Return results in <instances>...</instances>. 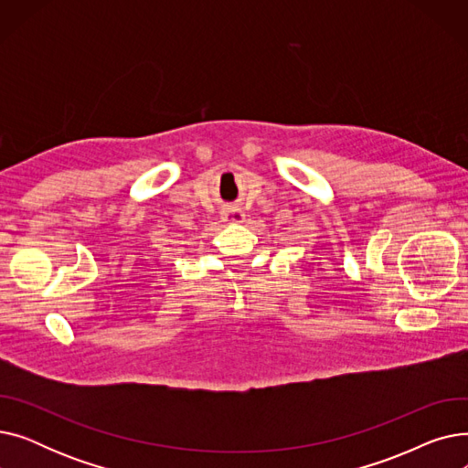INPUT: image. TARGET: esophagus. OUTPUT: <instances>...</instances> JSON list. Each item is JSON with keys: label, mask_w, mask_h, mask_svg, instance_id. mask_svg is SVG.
Masks as SVG:
<instances>
[{"label": "esophagus", "mask_w": 468, "mask_h": 468, "mask_svg": "<svg viewBox=\"0 0 468 468\" xmlns=\"http://www.w3.org/2000/svg\"><path fill=\"white\" fill-rule=\"evenodd\" d=\"M224 221H228V224H242L244 221V212L239 210V208H229L224 212Z\"/></svg>", "instance_id": "obj_1"}]
</instances>
